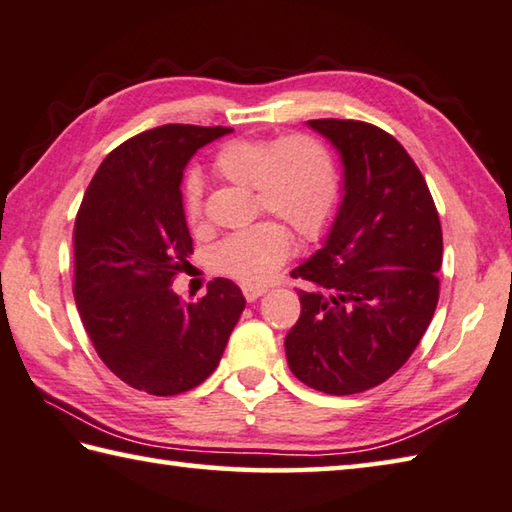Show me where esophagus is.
Here are the masks:
<instances>
[{
    "instance_id": "34e87169",
    "label": "esophagus",
    "mask_w": 512,
    "mask_h": 512,
    "mask_svg": "<svg viewBox=\"0 0 512 512\" xmlns=\"http://www.w3.org/2000/svg\"><path fill=\"white\" fill-rule=\"evenodd\" d=\"M241 291H244V297L248 302H255L257 297H262L266 293V288L264 286H244Z\"/></svg>"
}]
</instances>
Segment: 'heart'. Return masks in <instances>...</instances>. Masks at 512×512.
<instances>
[{"label": "heart", "instance_id": "obj_1", "mask_svg": "<svg viewBox=\"0 0 512 512\" xmlns=\"http://www.w3.org/2000/svg\"><path fill=\"white\" fill-rule=\"evenodd\" d=\"M217 174L232 183L250 185L259 212L275 215L291 226L297 239L320 235L336 212L340 176L336 159L320 138L291 134L280 141L235 138L215 154ZM185 217L197 224L201 185L188 176L183 188ZM291 237L277 221H259L232 232L212 248V266L241 284H259L284 264Z\"/></svg>", "mask_w": 512, "mask_h": 512}]
</instances>
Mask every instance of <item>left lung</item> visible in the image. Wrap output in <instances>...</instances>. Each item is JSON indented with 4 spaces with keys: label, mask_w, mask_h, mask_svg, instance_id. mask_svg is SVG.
I'll return each instance as SVG.
<instances>
[{
    "label": "left lung",
    "mask_w": 512,
    "mask_h": 512,
    "mask_svg": "<svg viewBox=\"0 0 512 512\" xmlns=\"http://www.w3.org/2000/svg\"><path fill=\"white\" fill-rule=\"evenodd\" d=\"M345 165V197L322 248L291 277L300 318L286 333L297 380L331 396L385 383L421 342L439 302L441 221L412 156L362 120L320 118Z\"/></svg>",
    "instance_id": "1"
}]
</instances>
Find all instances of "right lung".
<instances>
[{"mask_svg":"<svg viewBox=\"0 0 512 512\" xmlns=\"http://www.w3.org/2000/svg\"><path fill=\"white\" fill-rule=\"evenodd\" d=\"M228 127L163 125L107 154L73 228V297L100 360L129 387L154 396L190 392L217 369L244 311L224 277L199 302L172 291L192 255L183 167Z\"/></svg>","mask_w":512,"mask_h":512,"instance_id":"obj_1","label":"right lung"}]
</instances>
